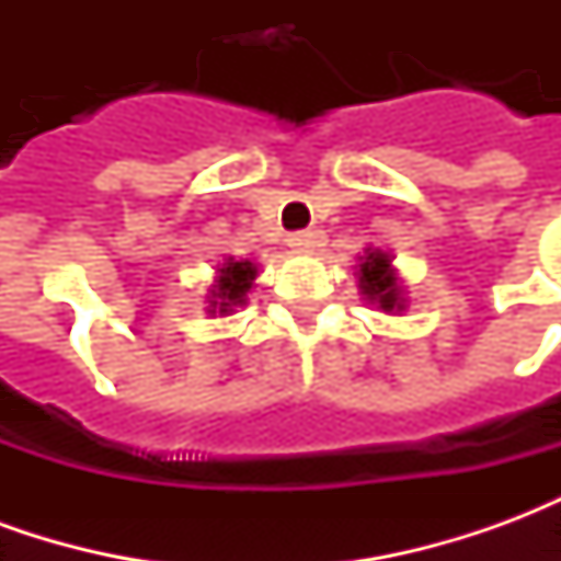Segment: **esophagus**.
Returning a JSON list of instances; mask_svg holds the SVG:
<instances>
[{
	"mask_svg": "<svg viewBox=\"0 0 561 561\" xmlns=\"http://www.w3.org/2000/svg\"><path fill=\"white\" fill-rule=\"evenodd\" d=\"M288 245H291L294 252H300V255H309L312 249H316V233L312 231H297L288 237Z\"/></svg>",
	"mask_w": 561,
	"mask_h": 561,
	"instance_id": "1",
	"label": "esophagus"
}]
</instances>
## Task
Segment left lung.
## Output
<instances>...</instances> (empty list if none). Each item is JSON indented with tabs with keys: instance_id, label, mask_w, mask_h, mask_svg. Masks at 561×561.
Masks as SVG:
<instances>
[{
	"instance_id": "left-lung-1",
	"label": "left lung",
	"mask_w": 561,
	"mask_h": 561,
	"mask_svg": "<svg viewBox=\"0 0 561 561\" xmlns=\"http://www.w3.org/2000/svg\"><path fill=\"white\" fill-rule=\"evenodd\" d=\"M357 288L364 294L366 304H373L388 316L405 312V288H402L400 273L393 267V257L381 249H364L357 257Z\"/></svg>"
}]
</instances>
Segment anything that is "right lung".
I'll return each instance as SVG.
<instances>
[{
	"mask_svg": "<svg viewBox=\"0 0 561 561\" xmlns=\"http://www.w3.org/2000/svg\"><path fill=\"white\" fill-rule=\"evenodd\" d=\"M257 279L255 261H237V257H225V264L216 270V279L209 285L207 294V312L216 316H231L237 306H245V294L252 291Z\"/></svg>",
	"mask_w": 561,
	"mask_h": 561,
	"instance_id": "1",
	"label": "right lung"
}]
</instances>
